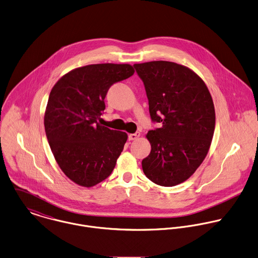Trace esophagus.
<instances>
[{"instance_id":"esophagus-1","label":"esophagus","mask_w":258,"mask_h":258,"mask_svg":"<svg viewBox=\"0 0 258 258\" xmlns=\"http://www.w3.org/2000/svg\"><path fill=\"white\" fill-rule=\"evenodd\" d=\"M140 136H141V134H140L139 132H137V133H135V134H131V135H128V140H130V141L137 140Z\"/></svg>"}]
</instances>
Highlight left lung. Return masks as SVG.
<instances>
[{
	"label": "left lung",
	"instance_id": "1",
	"mask_svg": "<svg viewBox=\"0 0 258 258\" xmlns=\"http://www.w3.org/2000/svg\"><path fill=\"white\" fill-rule=\"evenodd\" d=\"M134 67L145 85L151 119L161 123L147 135L152 151L143 171L157 185L176 186L194 174L209 151L215 128L211 94L186 66L152 61Z\"/></svg>",
	"mask_w": 258,
	"mask_h": 258
}]
</instances>
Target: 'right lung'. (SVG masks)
<instances>
[{"label":"right lung","instance_id":"obj_1","mask_svg":"<svg viewBox=\"0 0 258 258\" xmlns=\"http://www.w3.org/2000/svg\"><path fill=\"white\" fill-rule=\"evenodd\" d=\"M130 64H92L71 70L53 86L45 133L54 158L74 183L92 187L113 171L127 135L97 122L109 87L131 77Z\"/></svg>","mask_w":258,"mask_h":258}]
</instances>
